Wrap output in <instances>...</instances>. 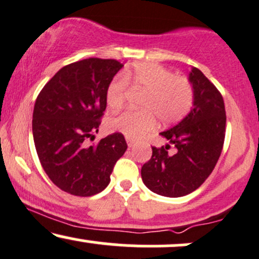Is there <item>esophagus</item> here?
<instances>
[{
    "mask_svg": "<svg viewBox=\"0 0 259 259\" xmlns=\"http://www.w3.org/2000/svg\"><path fill=\"white\" fill-rule=\"evenodd\" d=\"M126 142H127V146H129V147H133L134 145H135V141H134V140H132V139H126Z\"/></svg>",
    "mask_w": 259,
    "mask_h": 259,
    "instance_id": "obj_1",
    "label": "esophagus"
}]
</instances>
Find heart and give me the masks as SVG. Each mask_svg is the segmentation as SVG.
<instances>
[{
	"mask_svg": "<svg viewBox=\"0 0 259 259\" xmlns=\"http://www.w3.org/2000/svg\"><path fill=\"white\" fill-rule=\"evenodd\" d=\"M127 84L144 90L139 111H125L109 119L108 126L129 139H139L156 126L171 124L185 117L194 102V89L186 78L174 75L171 70L157 63H139L115 76L106 91L107 105L119 109L124 105Z\"/></svg>",
	"mask_w": 259,
	"mask_h": 259,
	"instance_id": "b5f03b06",
	"label": "heart"
}]
</instances>
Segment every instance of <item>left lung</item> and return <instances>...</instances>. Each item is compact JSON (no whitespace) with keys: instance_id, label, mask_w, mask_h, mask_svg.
Masks as SVG:
<instances>
[{"instance_id":"1","label":"left lung","mask_w":259,"mask_h":259,"mask_svg":"<svg viewBox=\"0 0 259 259\" xmlns=\"http://www.w3.org/2000/svg\"><path fill=\"white\" fill-rule=\"evenodd\" d=\"M189 81L194 89V107L163 138L174 145L152 147V157L141 168L144 184L154 194L181 197L198 189L214 169L225 138L224 101L221 92L197 68Z\"/></svg>"}]
</instances>
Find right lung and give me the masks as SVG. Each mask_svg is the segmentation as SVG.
<instances>
[{"label": "right lung", "instance_id": "add662e5", "mask_svg": "<svg viewBox=\"0 0 259 259\" xmlns=\"http://www.w3.org/2000/svg\"><path fill=\"white\" fill-rule=\"evenodd\" d=\"M121 68L115 59L74 62L59 69L38 94L32 113L35 148L52 183L68 194L88 197L103 191L126 151L120 133L86 146V139L99 132L107 88Z\"/></svg>", "mask_w": 259, "mask_h": 259}]
</instances>
